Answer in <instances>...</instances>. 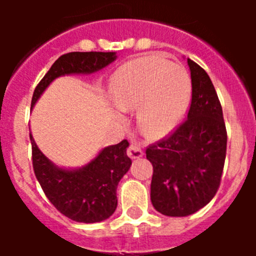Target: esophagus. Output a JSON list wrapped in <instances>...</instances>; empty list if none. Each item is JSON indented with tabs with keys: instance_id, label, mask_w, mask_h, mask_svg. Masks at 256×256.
Segmentation results:
<instances>
[{
	"instance_id": "esophagus-1",
	"label": "esophagus",
	"mask_w": 256,
	"mask_h": 256,
	"mask_svg": "<svg viewBox=\"0 0 256 256\" xmlns=\"http://www.w3.org/2000/svg\"><path fill=\"white\" fill-rule=\"evenodd\" d=\"M126 154H128L130 159H140L144 155V151H142L141 146L137 142H130V148L126 150Z\"/></svg>"
}]
</instances>
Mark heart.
Instances as JSON below:
<instances>
[{
    "mask_svg": "<svg viewBox=\"0 0 256 256\" xmlns=\"http://www.w3.org/2000/svg\"><path fill=\"white\" fill-rule=\"evenodd\" d=\"M112 96L122 110H138V126L148 138H162L178 126L191 97L184 69L159 56H144L115 72Z\"/></svg>",
    "mask_w": 256,
    "mask_h": 256,
    "instance_id": "obj_1",
    "label": "heart"
}]
</instances>
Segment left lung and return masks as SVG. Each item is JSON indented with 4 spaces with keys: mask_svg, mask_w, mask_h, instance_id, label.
Returning <instances> with one entry per match:
<instances>
[{
    "mask_svg": "<svg viewBox=\"0 0 256 256\" xmlns=\"http://www.w3.org/2000/svg\"><path fill=\"white\" fill-rule=\"evenodd\" d=\"M192 98L187 118L170 136L148 144L154 166L151 202L168 216H187L210 202L219 186L227 151L220 101L209 76L187 58Z\"/></svg>",
    "mask_w": 256,
    "mask_h": 256,
    "instance_id": "8db88e82",
    "label": "left lung"
}]
</instances>
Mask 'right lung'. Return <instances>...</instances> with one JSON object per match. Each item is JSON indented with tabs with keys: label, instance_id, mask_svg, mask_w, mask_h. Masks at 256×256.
I'll use <instances>...</instances> for the list:
<instances>
[{
	"label": "right lung",
	"instance_id": "obj_1",
	"mask_svg": "<svg viewBox=\"0 0 256 256\" xmlns=\"http://www.w3.org/2000/svg\"><path fill=\"white\" fill-rule=\"evenodd\" d=\"M116 58L115 52H69L52 64L40 79L32 97V106L50 83L65 74H87L102 69ZM30 137L34 174L44 195L54 206L72 220L96 223L112 216L118 205L116 187L130 170L132 160L126 155V140L100 151L86 166L74 170L52 164Z\"/></svg>",
	"mask_w": 256,
	"mask_h": 256
}]
</instances>
